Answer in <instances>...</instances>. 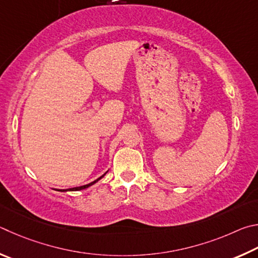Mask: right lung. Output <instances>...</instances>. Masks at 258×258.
Wrapping results in <instances>:
<instances>
[{"label":"right lung","instance_id":"add662e5","mask_svg":"<svg viewBox=\"0 0 258 258\" xmlns=\"http://www.w3.org/2000/svg\"><path fill=\"white\" fill-rule=\"evenodd\" d=\"M104 175H105V173H104L102 177H99L98 179H96L95 180V181H93V182H90V183H88V184H85V186H80V187H75V188H69V189H61V190H57V191H78V190H83V189H86V188H88V187H90L92 186V184H94L95 182H97L98 180H101Z\"/></svg>","mask_w":258,"mask_h":258}]
</instances>
